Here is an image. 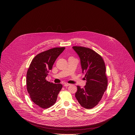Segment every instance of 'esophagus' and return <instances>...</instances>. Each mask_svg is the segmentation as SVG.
<instances>
[{
    "mask_svg": "<svg viewBox=\"0 0 135 135\" xmlns=\"http://www.w3.org/2000/svg\"><path fill=\"white\" fill-rule=\"evenodd\" d=\"M71 84H65L64 86H69V85H70Z\"/></svg>",
    "mask_w": 135,
    "mask_h": 135,
    "instance_id": "34e87169",
    "label": "esophagus"
}]
</instances>
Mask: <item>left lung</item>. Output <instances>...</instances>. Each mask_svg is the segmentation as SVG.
I'll return each mask as SVG.
<instances>
[{
    "label": "left lung",
    "mask_w": 135,
    "mask_h": 135,
    "mask_svg": "<svg viewBox=\"0 0 135 135\" xmlns=\"http://www.w3.org/2000/svg\"><path fill=\"white\" fill-rule=\"evenodd\" d=\"M73 49L80 58L86 80L84 88L77 85L75 97L82 107L91 109L98 104L107 89L108 79L105 62L99 54L90 48L74 46Z\"/></svg>",
    "instance_id": "obj_1"
}]
</instances>
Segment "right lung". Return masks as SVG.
I'll return each mask as SVG.
<instances>
[{
	"instance_id": "obj_1",
	"label": "right lung",
	"mask_w": 135,
	"mask_h": 135,
	"mask_svg": "<svg viewBox=\"0 0 135 135\" xmlns=\"http://www.w3.org/2000/svg\"><path fill=\"white\" fill-rule=\"evenodd\" d=\"M65 47H55L37 55L30 64L27 72V90L33 102L42 108L54 105L63 85L45 79L58 56Z\"/></svg>"
}]
</instances>
